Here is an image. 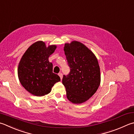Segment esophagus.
<instances>
[{
    "instance_id": "obj_1",
    "label": "esophagus",
    "mask_w": 134,
    "mask_h": 134,
    "mask_svg": "<svg viewBox=\"0 0 134 134\" xmlns=\"http://www.w3.org/2000/svg\"><path fill=\"white\" fill-rule=\"evenodd\" d=\"M58 75L59 76V77H60V79L62 80V73H59V74H58Z\"/></svg>"
}]
</instances>
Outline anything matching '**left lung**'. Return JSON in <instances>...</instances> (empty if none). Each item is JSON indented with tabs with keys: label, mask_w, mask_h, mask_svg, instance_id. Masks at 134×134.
<instances>
[{
	"label": "left lung",
	"mask_w": 134,
	"mask_h": 134,
	"mask_svg": "<svg viewBox=\"0 0 134 134\" xmlns=\"http://www.w3.org/2000/svg\"><path fill=\"white\" fill-rule=\"evenodd\" d=\"M70 72L64 75L62 84L66 97L74 104L89 100L96 92L100 84V70L94 54L79 41L66 43L64 47Z\"/></svg>",
	"instance_id": "obj_1"
}]
</instances>
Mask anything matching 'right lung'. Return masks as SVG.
Instances as JSON below:
<instances>
[{"mask_svg":"<svg viewBox=\"0 0 134 134\" xmlns=\"http://www.w3.org/2000/svg\"><path fill=\"white\" fill-rule=\"evenodd\" d=\"M57 46L47 47L41 41L32 44L23 55L18 66V76L25 89L36 96H42L51 92L55 83L60 80L58 75L52 72V64L49 57Z\"/></svg>","mask_w":134,"mask_h":134,"instance_id":"obj_1","label":"right lung"}]
</instances>
